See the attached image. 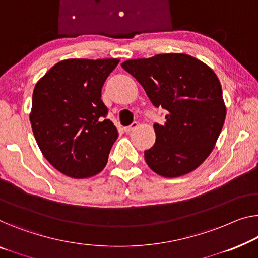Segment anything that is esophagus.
<instances>
[{
    "label": "esophagus",
    "mask_w": 258,
    "mask_h": 258,
    "mask_svg": "<svg viewBox=\"0 0 258 258\" xmlns=\"http://www.w3.org/2000/svg\"><path fill=\"white\" fill-rule=\"evenodd\" d=\"M138 126H139V124H138L137 121H134V122H132V124H131L130 126H126V127L124 128V131L126 133H130L131 131H133V130H136Z\"/></svg>",
    "instance_id": "obj_1"
}]
</instances>
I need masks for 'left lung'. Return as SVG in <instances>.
Listing matches in <instances>:
<instances>
[{
	"label": "left lung",
	"instance_id": "8db88e82",
	"mask_svg": "<svg viewBox=\"0 0 258 258\" xmlns=\"http://www.w3.org/2000/svg\"><path fill=\"white\" fill-rule=\"evenodd\" d=\"M121 67L154 105L167 110L164 125L154 124L155 145L145 151L148 167L168 178L197 169L213 151L226 118L221 84L212 68L183 53L127 60Z\"/></svg>",
	"mask_w": 258,
	"mask_h": 258
}]
</instances>
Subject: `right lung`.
I'll return each mask as SVG.
<instances>
[{"label":"right lung","instance_id":"1","mask_svg":"<svg viewBox=\"0 0 258 258\" xmlns=\"http://www.w3.org/2000/svg\"><path fill=\"white\" fill-rule=\"evenodd\" d=\"M119 59H67L54 64L33 90L30 121L46 160L72 178L101 172L118 131L104 119L102 88Z\"/></svg>","mask_w":258,"mask_h":258}]
</instances>
